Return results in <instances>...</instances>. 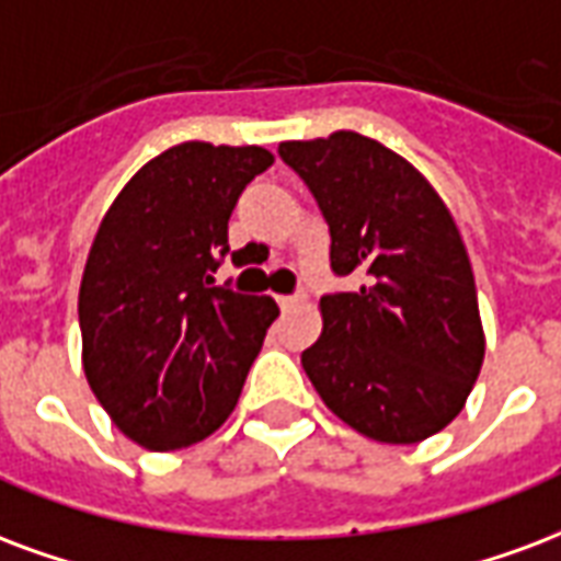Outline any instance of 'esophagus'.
<instances>
[{
  "label": "esophagus",
  "mask_w": 561,
  "mask_h": 561,
  "mask_svg": "<svg viewBox=\"0 0 561 561\" xmlns=\"http://www.w3.org/2000/svg\"><path fill=\"white\" fill-rule=\"evenodd\" d=\"M276 302H279V309H291V306H297V302H300V294H279V297H276Z\"/></svg>",
  "instance_id": "34e87169"
}]
</instances>
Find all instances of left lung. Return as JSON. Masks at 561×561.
<instances>
[{"instance_id":"8db88e82","label":"left lung","mask_w":561,"mask_h":561,"mask_svg":"<svg viewBox=\"0 0 561 561\" xmlns=\"http://www.w3.org/2000/svg\"><path fill=\"white\" fill-rule=\"evenodd\" d=\"M330 226V267L356 291L321 297L302 368L351 428L408 446L458 416L484 359L470 255L425 175L377 139L339 130L282 142Z\"/></svg>"}]
</instances>
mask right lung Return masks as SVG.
<instances>
[{"mask_svg": "<svg viewBox=\"0 0 561 561\" xmlns=\"http://www.w3.org/2000/svg\"><path fill=\"white\" fill-rule=\"evenodd\" d=\"M273 165L259 145L181 142L124 184L80 285L82 368L124 437L175 451L231 416L276 302L217 285L228 217Z\"/></svg>", "mask_w": 561, "mask_h": 561, "instance_id": "1", "label": "right lung"}]
</instances>
